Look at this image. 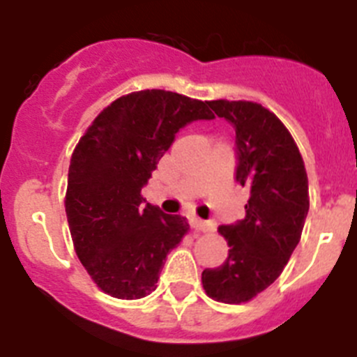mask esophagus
Here are the masks:
<instances>
[{"mask_svg": "<svg viewBox=\"0 0 357 357\" xmlns=\"http://www.w3.org/2000/svg\"><path fill=\"white\" fill-rule=\"evenodd\" d=\"M189 223H191V227H193L197 232H207V230H213V225L207 222H204V220H200V218H191V220H189Z\"/></svg>", "mask_w": 357, "mask_h": 357, "instance_id": "esophagus-1", "label": "esophagus"}]
</instances>
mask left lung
Listing matches in <instances>:
<instances>
[{"mask_svg":"<svg viewBox=\"0 0 357 357\" xmlns=\"http://www.w3.org/2000/svg\"><path fill=\"white\" fill-rule=\"evenodd\" d=\"M236 132V182L250 191L245 218L218 227L229 257L202 272L207 295L241 304L282 273L301 241L309 211L307 173L301 151L279 118L254 102H209Z\"/></svg>","mask_w":357,"mask_h":357,"instance_id":"left-lung-1","label":"left lung"}]
</instances>
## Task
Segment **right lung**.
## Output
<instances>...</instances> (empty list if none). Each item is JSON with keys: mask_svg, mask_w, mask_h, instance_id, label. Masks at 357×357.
I'll list each match as a JSON object with an SVG mask.
<instances>
[{"mask_svg": "<svg viewBox=\"0 0 357 357\" xmlns=\"http://www.w3.org/2000/svg\"><path fill=\"white\" fill-rule=\"evenodd\" d=\"M214 119L209 102L146 89L103 109L73 151L66 214L78 259L102 291L135 301L157 288L166 255L189 223L146 204L150 181L176 132Z\"/></svg>", "mask_w": 357, "mask_h": 357, "instance_id": "obj_1", "label": "right lung"}]
</instances>
